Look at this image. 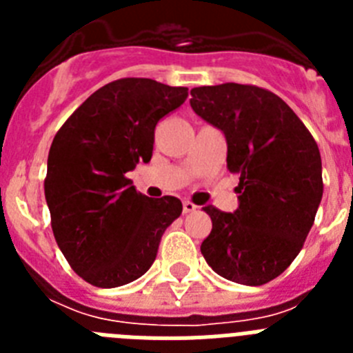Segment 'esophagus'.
<instances>
[{
  "instance_id": "34e87169",
  "label": "esophagus",
  "mask_w": 353,
  "mask_h": 353,
  "mask_svg": "<svg viewBox=\"0 0 353 353\" xmlns=\"http://www.w3.org/2000/svg\"><path fill=\"white\" fill-rule=\"evenodd\" d=\"M196 205L191 203V201H183V214H191V212L196 210Z\"/></svg>"
}]
</instances>
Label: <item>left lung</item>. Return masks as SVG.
I'll return each instance as SVG.
<instances>
[{
    "mask_svg": "<svg viewBox=\"0 0 353 353\" xmlns=\"http://www.w3.org/2000/svg\"><path fill=\"white\" fill-rule=\"evenodd\" d=\"M191 108L224 134L228 170L239 174L233 214L212 205L201 254L214 272L260 286L301 252L322 201V157L290 105L272 92L226 83L191 90Z\"/></svg>",
    "mask_w": 353,
    "mask_h": 353,
    "instance_id": "1",
    "label": "left lung"
}]
</instances>
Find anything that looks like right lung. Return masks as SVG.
Listing matches in <instances>:
<instances>
[{
    "label": "right lung",
    "mask_w": 353,
    "mask_h": 353,
    "mask_svg": "<svg viewBox=\"0 0 353 353\" xmlns=\"http://www.w3.org/2000/svg\"><path fill=\"white\" fill-rule=\"evenodd\" d=\"M187 95L183 86L154 79H118L92 93L56 132L43 183L52 233L90 285L117 288L141 277L182 214L179 198H148L125 174L152 159L157 121Z\"/></svg>",
    "instance_id": "add662e5"
}]
</instances>
